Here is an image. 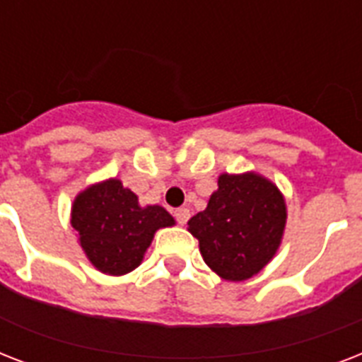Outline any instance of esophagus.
I'll return each mask as SVG.
<instances>
[{"label": "esophagus", "instance_id": "34e87169", "mask_svg": "<svg viewBox=\"0 0 362 362\" xmlns=\"http://www.w3.org/2000/svg\"><path fill=\"white\" fill-rule=\"evenodd\" d=\"M175 218H176V221L180 223V226H184V223H187V220H189V210H187V209H176L175 210Z\"/></svg>", "mask_w": 362, "mask_h": 362}]
</instances>
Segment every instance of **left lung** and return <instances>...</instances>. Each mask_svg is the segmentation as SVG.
<instances>
[{
    "mask_svg": "<svg viewBox=\"0 0 362 362\" xmlns=\"http://www.w3.org/2000/svg\"><path fill=\"white\" fill-rule=\"evenodd\" d=\"M286 203L278 187L253 173L221 175L209 206L187 221L204 263L223 280L257 274L280 246Z\"/></svg>",
    "mask_w": 362,
    "mask_h": 362,
    "instance_id": "8db88e82",
    "label": "left lung"
}]
</instances>
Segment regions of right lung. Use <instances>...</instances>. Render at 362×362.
Returning a JSON list of instances; mask_svg holds the SVG:
<instances>
[{"label": "right lung", "instance_id": "obj_1", "mask_svg": "<svg viewBox=\"0 0 362 362\" xmlns=\"http://www.w3.org/2000/svg\"><path fill=\"white\" fill-rule=\"evenodd\" d=\"M175 223L163 206H141L120 180L88 187L75 199L71 226L95 269L120 276L136 269L153 233Z\"/></svg>", "mask_w": 362, "mask_h": 362}]
</instances>
